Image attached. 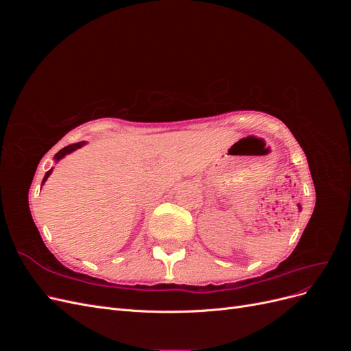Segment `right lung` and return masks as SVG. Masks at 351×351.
Masks as SVG:
<instances>
[{"instance_id":"1","label":"right lung","mask_w":351,"mask_h":351,"mask_svg":"<svg viewBox=\"0 0 351 351\" xmlns=\"http://www.w3.org/2000/svg\"><path fill=\"white\" fill-rule=\"evenodd\" d=\"M84 143L86 142H79V143H73V145H69V146H66V147H62V149L58 152V154H56V156H54V159L56 161H60L61 158H64L67 154H71L73 151H76V149H79V147H82ZM52 173V168L49 169V171H47V174H45V177H44V180H42V184H44L47 180H48V177H49V174Z\"/></svg>"}]
</instances>
